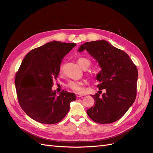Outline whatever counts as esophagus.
<instances>
[{
    "instance_id": "esophagus-1",
    "label": "esophagus",
    "mask_w": 153,
    "mask_h": 153,
    "mask_svg": "<svg viewBox=\"0 0 153 153\" xmlns=\"http://www.w3.org/2000/svg\"><path fill=\"white\" fill-rule=\"evenodd\" d=\"M83 95L82 94H76V97L77 98H80V97H82Z\"/></svg>"
}]
</instances>
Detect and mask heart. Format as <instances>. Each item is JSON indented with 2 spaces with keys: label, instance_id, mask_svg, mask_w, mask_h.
Wrapping results in <instances>:
<instances>
[{
  "label": "heart",
  "instance_id": "obj_1",
  "mask_svg": "<svg viewBox=\"0 0 153 153\" xmlns=\"http://www.w3.org/2000/svg\"><path fill=\"white\" fill-rule=\"evenodd\" d=\"M84 61H88V60L86 59H84V58H79L77 60V63L79 65V66L81 67ZM83 85H84V82L82 81H71L68 83L67 86H68V88H69L70 89H72L73 91L80 93V92L82 91Z\"/></svg>",
  "mask_w": 153,
  "mask_h": 153
}]
</instances>
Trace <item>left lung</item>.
Masks as SVG:
<instances>
[{
	"label": "left lung",
	"mask_w": 153,
	"mask_h": 153,
	"mask_svg": "<svg viewBox=\"0 0 153 153\" xmlns=\"http://www.w3.org/2000/svg\"><path fill=\"white\" fill-rule=\"evenodd\" d=\"M84 50L98 62L101 70L96 77L100 82L97 87L99 90H106L101 97L100 93L91 95L95 105L87 110V114L99 123L115 122L123 117L135 100L137 67L127 53L103 39L84 43L78 51Z\"/></svg>",
	"instance_id": "1"
}]
</instances>
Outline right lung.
I'll list each match as a JSON object with an SVG mask.
<instances>
[{
	"mask_svg": "<svg viewBox=\"0 0 153 153\" xmlns=\"http://www.w3.org/2000/svg\"><path fill=\"white\" fill-rule=\"evenodd\" d=\"M76 45L50 42L31 50L22 61L15 86L21 107L32 119L45 124L58 123L76 100L74 93L62 91L58 94L52 89L62 59Z\"/></svg>",
	"mask_w": 153,
	"mask_h": 153,
	"instance_id": "1",
	"label": "right lung"
}]
</instances>
